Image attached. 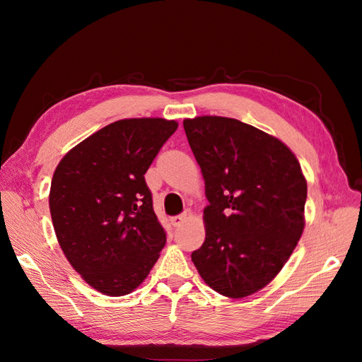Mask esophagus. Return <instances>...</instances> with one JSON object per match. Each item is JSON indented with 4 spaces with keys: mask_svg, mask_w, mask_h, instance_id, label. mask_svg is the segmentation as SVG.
<instances>
[{
    "mask_svg": "<svg viewBox=\"0 0 362 362\" xmlns=\"http://www.w3.org/2000/svg\"><path fill=\"white\" fill-rule=\"evenodd\" d=\"M190 217H192V213H190V211H185V213L180 214V216H173V217H170V223H172V226H173V228H178V226H181L185 221H189Z\"/></svg>",
    "mask_w": 362,
    "mask_h": 362,
    "instance_id": "obj_1",
    "label": "esophagus"
}]
</instances>
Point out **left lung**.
<instances>
[{"instance_id":"1","label":"left lung","mask_w":362,"mask_h":362,"mask_svg":"<svg viewBox=\"0 0 362 362\" xmlns=\"http://www.w3.org/2000/svg\"><path fill=\"white\" fill-rule=\"evenodd\" d=\"M205 180V242L192 261L206 286L242 299L266 287L303 233L306 180L287 145L222 116L184 119Z\"/></svg>"}]
</instances>
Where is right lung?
Returning a JSON list of instances; mask_svg holds the SVG:
<instances>
[{
	"label": "right lung",
	"instance_id": "right-lung-1",
	"mask_svg": "<svg viewBox=\"0 0 362 362\" xmlns=\"http://www.w3.org/2000/svg\"><path fill=\"white\" fill-rule=\"evenodd\" d=\"M177 128L161 117L116 120L72 148L54 172L49 211L59 245L100 293L136 290L166 245L145 173Z\"/></svg>",
	"mask_w": 362,
	"mask_h": 362
}]
</instances>
